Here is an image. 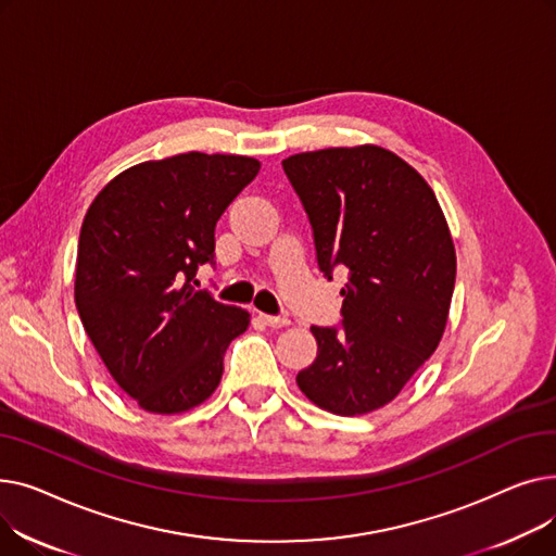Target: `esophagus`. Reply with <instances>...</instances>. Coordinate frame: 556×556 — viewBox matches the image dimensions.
<instances>
[{"mask_svg":"<svg viewBox=\"0 0 556 556\" xmlns=\"http://www.w3.org/2000/svg\"><path fill=\"white\" fill-rule=\"evenodd\" d=\"M261 319H263V325H268L273 329H281V327H286L290 323L286 315H266V313H261Z\"/></svg>","mask_w":556,"mask_h":556,"instance_id":"esophagus-1","label":"esophagus"}]
</instances>
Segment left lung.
Returning <instances> with one entry per match:
<instances>
[{"label":"left lung","mask_w":556,"mask_h":556,"mask_svg":"<svg viewBox=\"0 0 556 556\" xmlns=\"http://www.w3.org/2000/svg\"><path fill=\"white\" fill-rule=\"evenodd\" d=\"M313 227L317 266L346 268L342 327H311L317 358L298 386L323 410L388 405L440 344L455 288V245L421 175L381 146L281 162Z\"/></svg>","instance_id":"8db88e82"}]
</instances>
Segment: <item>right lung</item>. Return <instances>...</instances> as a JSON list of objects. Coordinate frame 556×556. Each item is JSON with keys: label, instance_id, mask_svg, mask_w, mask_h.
I'll return each mask as SVG.
<instances>
[{"label": "right lung", "instance_id": "obj_1", "mask_svg": "<svg viewBox=\"0 0 556 556\" xmlns=\"http://www.w3.org/2000/svg\"><path fill=\"white\" fill-rule=\"evenodd\" d=\"M245 155L182 153L110 180L85 214L74 300L108 371L146 413L178 415L220 383L250 313L216 302L195 273L214 266V229L258 173Z\"/></svg>", "mask_w": 556, "mask_h": 556}]
</instances>
